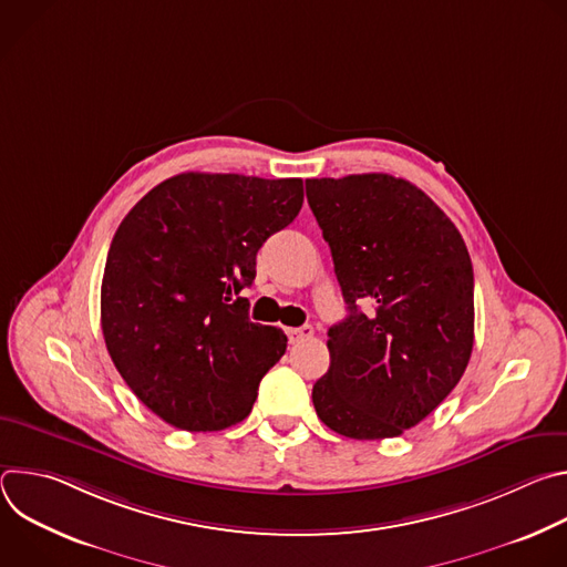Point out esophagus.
I'll use <instances>...</instances> for the list:
<instances>
[{
  "instance_id": "34e87169",
  "label": "esophagus",
  "mask_w": 567,
  "mask_h": 567,
  "mask_svg": "<svg viewBox=\"0 0 567 567\" xmlns=\"http://www.w3.org/2000/svg\"><path fill=\"white\" fill-rule=\"evenodd\" d=\"M287 337L291 343H300V341H307L313 337V330L311 326H302V328H289L287 330Z\"/></svg>"
}]
</instances>
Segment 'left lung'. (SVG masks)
<instances>
[{
	"label": "left lung",
	"mask_w": 567,
	"mask_h": 567,
	"mask_svg": "<svg viewBox=\"0 0 567 567\" xmlns=\"http://www.w3.org/2000/svg\"><path fill=\"white\" fill-rule=\"evenodd\" d=\"M305 186L350 311L328 332L330 370L311 390L316 415L352 440L396 437L440 406L471 359L466 245L406 179L370 173Z\"/></svg>",
	"instance_id": "left-lung-1"
}]
</instances>
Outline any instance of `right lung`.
Wrapping results in <instances>:
<instances>
[{
  "instance_id": "right-lung-1",
  "label": "right lung",
  "mask_w": 567,
  "mask_h": 567,
  "mask_svg": "<svg viewBox=\"0 0 567 567\" xmlns=\"http://www.w3.org/2000/svg\"><path fill=\"white\" fill-rule=\"evenodd\" d=\"M302 206V179L184 173L121 221L105 262L107 352L145 406L182 431L245 420L287 337L249 318L256 256Z\"/></svg>"
}]
</instances>
